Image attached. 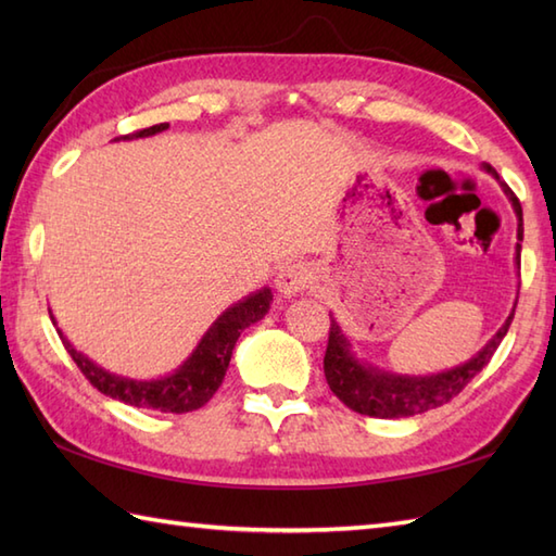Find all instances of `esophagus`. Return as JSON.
<instances>
[{
	"mask_svg": "<svg viewBox=\"0 0 556 556\" xmlns=\"http://www.w3.org/2000/svg\"><path fill=\"white\" fill-rule=\"evenodd\" d=\"M313 285V269L305 263H289L277 275V289L285 296H296Z\"/></svg>",
	"mask_w": 556,
	"mask_h": 556,
	"instance_id": "34e87169",
	"label": "esophagus"
}]
</instances>
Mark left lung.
<instances>
[{"mask_svg": "<svg viewBox=\"0 0 556 556\" xmlns=\"http://www.w3.org/2000/svg\"><path fill=\"white\" fill-rule=\"evenodd\" d=\"M502 186L518 215V236H523L521 203H518V198L509 186L506 184ZM516 260L518 265H521V245H518ZM511 320H514V313L476 358H470L466 365H458L454 370H446L432 377H401V375L375 370L370 365L365 368V365H361L351 356L346 337L341 334L339 325L332 320V325H329V339H327V351H325L327 384L334 392V396H339V401H344L351 410L361 413V416H370V418L416 416V413H425L430 408L442 406L446 401H452L454 396L464 392V387L490 363L494 351H497V346L502 344V339L506 337V332H509Z\"/></svg>", "mask_w": 556, "mask_h": 556, "instance_id": "8db88e82", "label": "left lung"}]
</instances>
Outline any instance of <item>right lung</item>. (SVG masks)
Masks as SVG:
<instances>
[{"instance_id": "1", "label": "right lung", "mask_w": 556, "mask_h": 556, "mask_svg": "<svg viewBox=\"0 0 556 556\" xmlns=\"http://www.w3.org/2000/svg\"><path fill=\"white\" fill-rule=\"evenodd\" d=\"M164 128H169V124H155L150 128H140V131L119 136V138H143V136L160 134ZM269 301H271V291L263 289L253 293V296H248L245 301L236 303L233 308L219 315V320L207 329V334L193 351V356L181 365V370H176L172 377H162V380H152V382L126 380V377L112 375L108 370L98 368L96 363H90L86 356H80L59 329L56 332H59V339H62L64 349L68 351V356L78 365V370L86 375V380L104 396L124 401V404L136 406V408H150L160 413H188L205 406L207 401L215 396V392L224 380V372L229 368L233 344L239 341L245 327H251L267 313Z\"/></svg>"}]
</instances>
